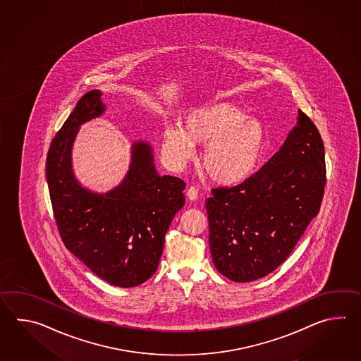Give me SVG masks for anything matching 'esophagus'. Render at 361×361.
<instances>
[{
  "mask_svg": "<svg viewBox=\"0 0 361 361\" xmlns=\"http://www.w3.org/2000/svg\"><path fill=\"white\" fill-rule=\"evenodd\" d=\"M185 195L191 201H195V200L197 199V196H199V190L195 185H191L185 192Z\"/></svg>",
  "mask_w": 361,
  "mask_h": 361,
  "instance_id": "1",
  "label": "esophagus"
}]
</instances>
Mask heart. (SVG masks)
<instances>
[{
    "label": "heart",
    "instance_id": "1",
    "mask_svg": "<svg viewBox=\"0 0 361 361\" xmlns=\"http://www.w3.org/2000/svg\"><path fill=\"white\" fill-rule=\"evenodd\" d=\"M266 139L261 121L233 104L218 103L188 112L180 128L166 126L161 151L170 165L183 166L191 160L195 145H205L200 159L205 176L219 185H235L252 176Z\"/></svg>",
    "mask_w": 361,
    "mask_h": 361
}]
</instances>
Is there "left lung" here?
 Masks as SVG:
<instances>
[{
	"label": "left lung",
	"instance_id": "1",
	"mask_svg": "<svg viewBox=\"0 0 361 361\" xmlns=\"http://www.w3.org/2000/svg\"><path fill=\"white\" fill-rule=\"evenodd\" d=\"M325 183L322 135L298 109L297 125L261 169L238 185L212 190L205 207L216 269L236 283L276 269L319 213Z\"/></svg>",
	"mask_w": 361,
	"mask_h": 361
}]
</instances>
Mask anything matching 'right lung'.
<instances>
[{"label":"right lung","instance_id":"obj_1","mask_svg":"<svg viewBox=\"0 0 361 361\" xmlns=\"http://www.w3.org/2000/svg\"><path fill=\"white\" fill-rule=\"evenodd\" d=\"M102 92L92 90L77 102L56 133L47 159V179L55 222L69 252L111 285L133 288L154 275L165 233L184 205L185 183L159 176L151 147L133 146L130 170L106 195L86 191L71 169V148L81 123L100 116Z\"/></svg>","mask_w":361,"mask_h":361}]
</instances>
